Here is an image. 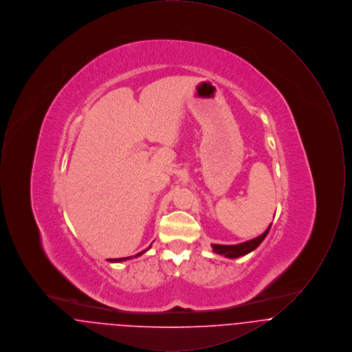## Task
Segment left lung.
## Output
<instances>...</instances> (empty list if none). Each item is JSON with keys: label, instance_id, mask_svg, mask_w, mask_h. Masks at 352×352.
<instances>
[{"label": "left lung", "instance_id": "1", "mask_svg": "<svg viewBox=\"0 0 352 352\" xmlns=\"http://www.w3.org/2000/svg\"><path fill=\"white\" fill-rule=\"evenodd\" d=\"M272 227V223L269 224L268 228L265 230V232L254 239H252L250 241H245V243H241V244H236V245H221V244H212V251L218 254H221L224 257H228V258H237L240 256H245L248 254L250 252L254 251L261 243L263 240L267 237L269 230Z\"/></svg>", "mask_w": 352, "mask_h": 352}]
</instances>
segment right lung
Masks as SVG:
<instances>
[{
	"instance_id": "right-lung-1",
	"label": "right lung",
	"mask_w": 352,
	"mask_h": 352,
	"mask_svg": "<svg viewBox=\"0 0 352 352\" xmlns=\"http://www.w3.org/2000/svg\"><path fill=\"white\" fill-rule=\"evenodd\" d=\"M149 248H151V247H149ZM149 248H148V250H149ZM148 250H144V251L140 252V253H137V254H134V257L141 256L142 253H145ZM129 258H131V257H122V258H108V261H109V263H121V261H125V260H129Z\"/></svg>"
}]
</instances>
